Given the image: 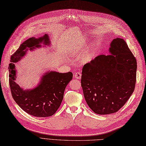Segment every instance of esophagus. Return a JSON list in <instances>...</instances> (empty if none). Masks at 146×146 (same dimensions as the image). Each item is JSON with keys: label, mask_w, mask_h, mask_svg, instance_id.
Here are the masks:
<instances>
[{"label": "esophagus", "mask_w": 146, "mask_h": 146, "mask_svg": "<svg viewBox=\"0 0 146 146\" xmlns=\"http://www.w3.org/2000/svg\"><path fill=\"white\" fill-rule=\"evenodd\" d=\"M81 76H82V74L80 72H76V73H75L74 74V78H76L77 79H80V78H81Z\"/></svg>", "instance_id": "34e87169"}]
</instances>
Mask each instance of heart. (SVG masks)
Here are the masks:
<instances>
[{
  "instance_id": "1",
  "label": "heart",
  "mask_w": 146,
  "mask_h": 146,
  "mask_svg": "<svg viewBox=\"0 0 146 146\" xmlns=\"http://www.w3.org/2000/svg\"><path fill=\"white\" fill-rule=\"evenodd\" d=\"M96 53V47H91L84 52L81 58V61L84 63H88L93 60Z\"/></svg>"
}]
</instances>
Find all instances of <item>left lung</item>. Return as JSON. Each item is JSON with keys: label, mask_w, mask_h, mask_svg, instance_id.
<instances>
[{"label": "left lung", "mask_w": 146, "mask_h": 146, "mask_svg": "<svg viewBox=\"0 0 146 146\" xmlns=\"http://www.w3.org/2000/svg\"><path fill=\"white\" fill-rule=\"evenodd\" d=\"M110 52L108 55L96 57L82 68L85 99L92 111L100 115L117 112L135 87L137 60L125 41L113 39Z\"/></svg>", "instance_id": "1"}]
</instances>
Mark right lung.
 <instances>
[{
	"mask_svg": "<svg viewBox=\"0 0 146 146\" xmlns=\"http://www.w3.org/2000/svg\"><path fill=\"white\" fill-rule=\"evenodd\" d=\"M50 44L47 34L35 38L32 37L24 41L11 56L9 65V82L12 96L17 104L28 114L37 117L53 115L60 106L66 86L73 78V73H59L51 71L46 73L41 81L34 89L23 90L15 82L17 71L15 64L23 57L26 51Z\"/></svg>",
	"mask_w": 146,
	"mask_h": 146,
	"instance_id": "1",
	"label": "right lung"
}]
</instances>
